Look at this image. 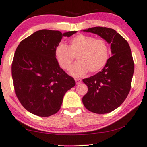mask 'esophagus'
Masks as SVG:
<instances>
[{
    "label": "esophagus",
    "mask_w": 147,
    "mask_h": 147,
    "mask_svg": "<svg viewBox=\"0 0 147 147\" xmlns=\"http://www.w3.org/2000/svg\"><path fill=\"white\" fill-rule=\"evenodd\" d=\"M75 82H76V84H80V83L81 82V80L80 79V78H75Z\"/></svg>",
    "instance_id": "1"
}]
</instances>
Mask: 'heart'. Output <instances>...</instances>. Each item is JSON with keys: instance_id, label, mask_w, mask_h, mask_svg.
Returning a JSON list of instances; mask_svg holds the SVG:
<instances>
[{"instance_id": "obj_1", "label": "heart", "mask_w": 147, "mask_h": 147, "mask_svg": "<svg viewBox=\"0 0 147 147\" xmlns=\"http://www.w3.org/2000/svg\"><path fill=\"white\" fill-rule=\"evenodd\" d=\"M74 56L78 61L71 67V75L81 76L88 71L94 73L108 63L109 47L104 39L79 34L70 39L69 46L60 43L55 49L56 60L65 71L70 69Z\"/></svg>"}]
</instances>
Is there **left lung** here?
I'll return each instance as SVG.
<instances>
[{"mask_svg": "<svg viewBox=\"0 0 147 147\" xmlns=\"http://www.w3.org/2000/svg\"><path fill=\"white\" fill-rule=\"evenodd\" d=\"M97 34L111 45L112 56L102 71L82 81L88 92L82 103L88 110L103 114L121 106L129 93L134 73L132 53L125 39L115 30L94 27L83 30Z\"/></svg>", "mask_w": 147, "mask_h": 147, "instance_id": "left-lung-1", "label": "left lung"}]
</instances>
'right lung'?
<instances>
[{"label":"right lung","instance_id":"add662e5","mask_svg":"<svg viewBox=\"0 0 147 147\" xmlns=\"http://www.w3.org/2000/svg\"><path fill=\"white\" fill-rule=\"evenodd\" d=\"M76 32L39 30L16 48L12 63L15 94L33 114L49 117L56 113L66 92L75 86L74 78L59 65L55 49L63 36L71 37Z\"/></svg>","mask_w":147,"mask_h":147}]
</instances>
